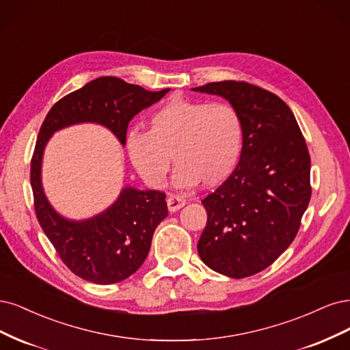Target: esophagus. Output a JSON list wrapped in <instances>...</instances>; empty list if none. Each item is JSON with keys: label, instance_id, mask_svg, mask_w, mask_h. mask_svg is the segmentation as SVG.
Here are the masks:
<instances>
[{"label": "esophagus", "instance_id": "esophagus-1", "mask_svg": "<svg viewBox=\"0 0 350 350\" xmlns=\"http://www.w3.org/2000/svg\"><path fill=\"white\" fill-rule=\"evenodd\" d=\"M186 205V199L180 195H170L167 198V206L172 212H176L177 209H180L182 206Z\"/></svg>", "mask_w": 350, "mask_h": 350}]
</instances>
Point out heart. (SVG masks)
Masks as SVG:
<instances>
[{
  "mask_svg": "<svg viewBox=\"0 0 350 350\" xmlns=\"http://www.w3.org/2000/svg\"><path fill=\"white\" fill-rule=\"evenodd\" d=\"M243 119L230 103L176 97L152 111L148 132L131 129L126 152L144 182L159 189L177 163L174 183L217 186L228 178L241 157Z\"/></svg>",
  "mask_w": 350,
  "mask_h": 350,
  "instance_id": "obj_1",
  "label": "heart"
}]
</instances>
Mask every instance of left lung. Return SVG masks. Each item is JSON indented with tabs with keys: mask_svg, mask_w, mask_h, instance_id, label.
Here are the masks:
<instances>
[{
	"mask_svg": "<svg viewBox=\"0 0 350 350\" xmlns=\"http://www.w3.org/2000/svg\"><path fill=\"white\" fill-rule=\"evenodd\" d=\"M191 90L227 98L244 126L239 165L202 200L208 221L198 253L218 273L253 276L297 237L311 198L307 144L288 105L262 87L227 80Z\"/></svg>",
	"mask_w": 350,
	"mask_h": 350,
	"instance_id": "1",
	"label": "left lung"
}]
</instances>
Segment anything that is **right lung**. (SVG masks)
Returning <instances> with one entry per match:
<instances>
[{"label": "right lung", "instance_id": "add662e5", "mask_svg": "<svg viewBox=\"0 0 350 350\" xmlns=\"http://www.w3.org/2000/svg\"><path fill=\"white\" fill-rule=\"evenodd\" d=\"M168 92L170 88L148 92L116 77H100L56 101L42 123L30 163L33 204L43 232L78 278L110 285L137 272L150 252L157 225L168 215L165 193L126 187L100 215L83 222L64 219L42 190L44 145L55 131L80 122L101 123L125 144L131 119Z\"/></svg>", "mask_w": 350, "mask_h": 350}]
</instances>
